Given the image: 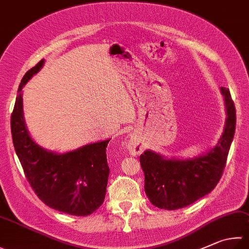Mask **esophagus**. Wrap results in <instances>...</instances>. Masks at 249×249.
I'll return each instance as SVG.
<instances>
[{
	"mask_svg": "<svg viewBox=\"0 0 249 249\" xmlns=\"http://www.w3.org/2000/svg\"><path fill=\"white\" fill-rule=\"evenodd\" d=\"M126 146H128V151H129V153L131 154V155H139V154H141L142 153V151H143V147H142V145H140V143L138 142V141H135V140H132L131 139L129 142H128V145H126Z\"/></svg>",
	"mask_w": 249,
	"mask_h": 249,
	"instance_id": "34e87169",
	"label": "esophagus"
}]
</instances>
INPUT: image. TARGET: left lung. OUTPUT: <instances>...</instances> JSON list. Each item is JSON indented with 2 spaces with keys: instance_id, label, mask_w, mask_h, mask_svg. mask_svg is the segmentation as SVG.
I'll use <instances>...</instances> for the list:
<instances>
[{
  "instance_id": "1",
  "label": "left lung",
  "mask_w": 249,
  "mask_h": 249,
  "mask_svg": "<svg viewBox=\"0 0 249 249\" xmlns=\"http://www.w3.org/2000/svg\"><path fill=\"white\" fill-rule=\"evenodd\" d=\"M227 119L213 148L190 159H168L152 151L140 156L145 177V193L160 209L186 207L212 192L221 178L236 125V111L229 89L221 88Z\"/></svg>"
}]
</instances>
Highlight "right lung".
Wrapping results in <instances>:
<instances>
[{
    "label": "right lung",
    "mask_w": 249,
    "mask_h": 249,
    "mask_svg": "<svg viewBox=\"0 0 249 249\" xmlns=\"http://www.w3.org/2000/svg\"><path fill=\"white\" fill-rule=\"evenodd\" d=\"M44 59L28 70L18 88L11 118L14 147L28 182L45 205L60 213L89 215L103 204L109 167L101 141L58 154L37 145L28 132L22 110V88L42 68Z\"/></svg>",
    "instance_id": "add662e5"
}]
</instances>
